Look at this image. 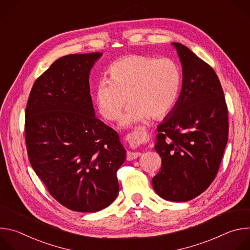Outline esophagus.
<instances>
[{"label": "esophagus", "instance_id": "obj_1", "mask_svg": "<svg viewBox=\"0 0 250 250\" xmlns=\"http://www.w3.org/2000/svg\"><path fill=\"white\" fill-rule=\"evenodd\" d=\"M141 155V153L140 152H127L126 153V159L127 160H134V159H136L137 157H139Z\"/></svg>", "mask_w": 250, "mask_h": 250}]
</instances>
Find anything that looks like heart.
I'll list each match as a JSON object with an SVG mask.
<instances>
[{"instance_id": "heart-1", "label": "heart", "mask_w": 250, "mask_h": 250, "mask_svg": "<svg viewBox=\"0 0 250 250\" xmlns=\"http://www.w3.org/2000/svg\"><path fill=\"white\" fill-rule=\"evenodd\" d=\"M181 85L178 66L168 58L155 59L144 55H127L109 69V81L100 82L94 100L99 114L108 121L121 117L120 125L129 127L146 121L149 116L160 119L174 106Z\"/></svg>"}]
</instances>
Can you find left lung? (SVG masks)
I'll return each instance as SVG.
<instances>
[{"label": "left lung", "instance_id": "left-lung-1", "mask_svg": "<svg viewBox=\"0 0 250 250\" xmlns=\"http://www.w3.org/2000/svg\"><path fill=\"white\" fill-rule=\"evenodd\" d=\"M182 65V88L157 126L154 149L162 160L154 191L171 202H187L208 189L228 144V106L213 69L188 47L172 42Z\"/></svg>", "mask_w": 250, "mask_h": 250}]
</instances>
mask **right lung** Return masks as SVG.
<instances>
[{
	"label": "right lung",
	"instance_id": "add662e5",
	"mask_svg": "<svg viewBox=\"0 0 250 250\" xmlns=\"http://www.w3.org/2000/svg\"><path fill=\"white\" fill-rule=\"evenodd\" d=\"M101 52L58 58L34 82L25 110L29 162L64 207L95 212L118 197L117 171L126 150L96 118L89 77Z\"/></svg>",
	"mask_w": 250,
	"mask_h": 250
}]
</instances>
